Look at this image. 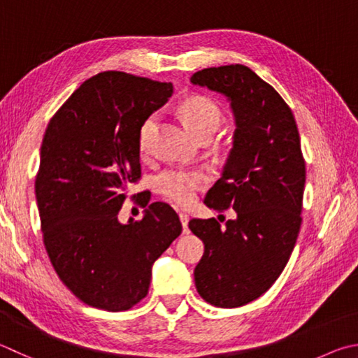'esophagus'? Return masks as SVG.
I'll return each instance as SVG.
<instances>
[{
	"instance_id": "esophagus-1",
	"label": "esophagus",
	"mask_w": 358,
	"mask_h": 358,
	"mask_svg": "<svg viewBox=\"0 0 358 358\" xmlns=\"http://www.w3.org/2000/svg\"><path fill=\"white\" fill-rule=\"evenodd\" d=\"M180 220H181V225H183V233H187L189 231V229H187V222H189V216L185 213H180Z\"/></svg>"
}]
</instances>
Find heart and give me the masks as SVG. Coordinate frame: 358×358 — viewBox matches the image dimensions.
<instances>
[{
    "label": "heart",
    "instance_id": "1",
    "mask_svg": "<svg viewBox=\"0 0 358 358\" xmlns=\"http://www.w3.org/2000/svg\"><path fill=\"white\" fill-rule=\"evenodd\" d=\"M180 114L183 117V122L191 131L200 138L203 134H211L216 131L222 122V109L219 103L213 100L211 96L196 94L187 96L181 103ZM158 125V114L153 113L145 117V120L141 123L139 128V147L141 150H145L148 142L152 139ZM208 185V177L201 171H183V169H169L161 172L155 186L157 191L169 199L173 203L186 206L196 199V194L203 189Z\"/></svg>",
    "mask_w": 358,
    "mask_h": 358
}]
</instances>
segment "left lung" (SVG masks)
<instances>
[{"instance_id": "8db88e82", "label": "left lung", "mask_w": 358, "mask_h": 358, "mask_svg": "<svg viewBox=\"0 0 358 358\" xmlns=\"http://www.w3.org/2000/svg\"><path fill=\"white\" fill-rule=\"evenodd\" d=\"M191 83L229 96L236 129L224 173L205 205L236 211L216 219H191L205 244L194 278L199 294L220 308H235L268 291L287 266L302 224L305 159L297 125L277 90L249 67H211Z\"/></svg>"}]
</instances>
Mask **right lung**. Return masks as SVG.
I'll return each mask as SVG.
<instances>
[{
  "instance_id": "obj_1",
  "label": "right lung",
  "mask_w": 358,
  "mask_h": 358,
  "mask_svg": "<svg viewBox=\"0 0 358 358\" xmlns=\"http://www.w3.org/2000/svg\"><path fill=\"white\" fill-rule=\"evenodd\" d=\"M173 92L172 83L123 71L84 81L45 131L36 197L56 274L90 307L123 311L147 296L155 259L181 233L164 201L120 224L128 186L141 180L139 128ZM131 197H136V194Z\"/></svg>"
}]
</instances>
